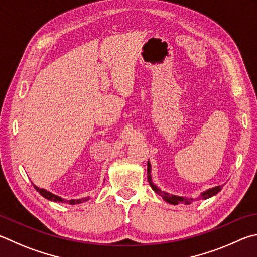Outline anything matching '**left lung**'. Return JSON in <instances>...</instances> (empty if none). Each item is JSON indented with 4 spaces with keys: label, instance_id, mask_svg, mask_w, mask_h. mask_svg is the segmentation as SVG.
<instances>
[{
    "label": "left lung",
    "instance_id": "left-lung-1",
    "mask_svg": "<svg viewBox=\"0 0 257 257\" xmlns=\"http://www.w3.org/2000/svg\"><path fill=\"white\" fill-rule=\"evenodd\" d=\"M150 170H151V168H150V164L148 163L147 173H148V181H149L150 186H151L152 190H154V191L157 193V194H158V195H160L161 197H163V199H164L166 202H168V203H170V204L176 205V204H178V203L190 204V203H192V202H194V201H195L194 199H185V197H181V196H176V195H169V194H167V193H165V192H163V191H160L159 188L157 187L154 183H152L151 175H150ZM220 190H221V186H217V187L211 188V190H208L206 192L202 193V195H201L200 199H202V200H206V199H209V197H211V196H213V195L217 194L218 192H220Z\"/></svg>",
    "mask_w": 257,
    "mask_h": 257
}]
</instances>
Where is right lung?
I'll use <instances>...</instances> for the list:
<instances>
[{"mask_svg":"<svg viewBox=\"0 0 257 257\" xmlns=\"http://www.w3.org/2000/svg\"><path fill=\"white\" fill-rule=\"evenodd\" d=\"M34 187L36 188V191L37 192H39L40 194H42L45 199H47V200H49V201H54V202H62V203H69V204H79V203H81V202H84V201H87L89 197H87V199H80V200H64V199H62V197H60V196H57V195H54V194H52L51 192H47L46 190H43V188H39V187H37V186H35L34 185Z\"/></svg>","mask_w":257,"mask_h":257,"instance_id":"right-lung-1","label":"right lung"}]
</instances>
